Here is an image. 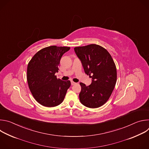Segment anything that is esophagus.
Returning <instances> with one entry per match:
<instances>
[{
    "label": "esophagus",
    "mask_w": 149,
    "mask_h": 149,
    "mask_svg": "<svg viewBox=\"0 0 149 149\" xmlns=\"http://www.w3.org/2000/svg\"><path fill=\"white\" fill-rule=\"evenodd\" d=\"M71 85H72V86H73V85L76 84V83H75V82H74V81H71Z\"/></svg>",
    "instance_id": "esophagus-1"
}]
</instances>
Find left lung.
I'll return each instance as SVG.
<instances>
[{"label":"left lung","instance_id":"obj_1","mask_svg":"<svg viewBox=\"0 0 149 149\" xmlns=\"http://www.w3.org/2000/svg\"><path fill=\"white\" fill-rule=\"evenodd\" d=\"M86 74L92 78L88 86L80 82L82 104L91 109L101 107L110 97L117 81V69L110 53L104 48L90 44L74 48Z\"/></svg>","mask_w":149,"mask_h":149}]
</instances>
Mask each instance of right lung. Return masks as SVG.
<instances>
[{"label":"right lung","instance_id":"right-lung-1","mask_svg":"<svg viewBox=\"0 0 149 149\" xmlns=\"http://www.w3.org/2000/svg\"><path fill=\"white\" fill-rule=\"evenodd\" d=\"M70 47L50 46L37 52L28 63L27 81L36 101L48 107L59 105L65 98L71 82L58 79L60 60Z\"/></svg>","mask_w":149,"mask_h":149}]
</instances>
